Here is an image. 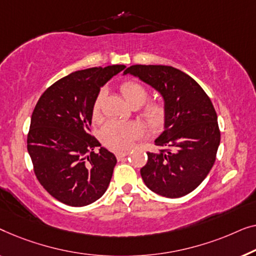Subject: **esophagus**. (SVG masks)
Here are the masks:
<instances>
[{"mask_svg": "<svg viewBox=\"0 0 256 256\" xmlns=\"http://www.w3.org/2000/svg\"><path fill=\"white\" fill-rule=\"evenodd\" d=\"M126 156H128V150H122V152H117L116 153V156H117L118 160L123 159V158Z\"/></svg>", "mask_w": 256, "mask_h": 256, "instance_id": "esophagus-1", "label": "esophagus"}]
</instances>
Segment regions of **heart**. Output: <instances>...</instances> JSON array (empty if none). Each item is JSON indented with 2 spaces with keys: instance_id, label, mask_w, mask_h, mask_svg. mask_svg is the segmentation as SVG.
<instances>
[{
  "instance_id": "1",
  "label": "heart",
  "mask_w": 256,
  "mask_h": 256,
  "mask_svg": "<svg viewBox=\"0 0 256 256\" xmlns=\"http://www.w3.org/2000/svg\"><path fill=\"white\" fill-rule=\"evenodd\" d=\"M125 100L130 106H142L148 97L147 89L136 81H125L120 86ZM106 96V90L97 94L92 106V114L97 117L102 109V104ZM142 116L150 128H158L162 126L166 120V108L162 103H150L144 106ZM144 133V126L138 122H118L110 120L104 125L100 132L103 142L114 150H124L132 145L136 138Z\"/></svg>"
}]
</instances>
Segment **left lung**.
<instances>
[{"label":"left lung","instance_id":"obj_1","mask_svg":"<svg viewBox=\"0 0 256 256\" xmlns=\"http://www.w3.org/2000/svg\"><path fill=\"white\" fill-rule=\"evenodd\" d=\"M124 74L145 82L162 96L164 130L147 152L140 174L153 192L178 198L195 190L216 161L220 144L217 114L211 100L188 74L172 66L134 64Z\"/></svg>","mask_w":256,"mask_h":256}]
</instances>
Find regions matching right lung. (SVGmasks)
Here are the masks:
<instances>
[{
    "mask_svg": "<svg viewBox=\"0 0 256 256\" xmlns=\"http://www.w3.org/2000/svg\"><path fill=\"white\" fill-rule=\"evenodd\" d=\"M124 68L112 64L74 72L46 89L36 104L28 152L38 181L61 203L86 206L109 186L117 159L100 147L89 126L100 87Z\"/></svg>",
    "mask_w": 256,
    "mask_h": 256,
    "instance_id": "add662e5",
    "label": "right lung"
}]
</instances>
